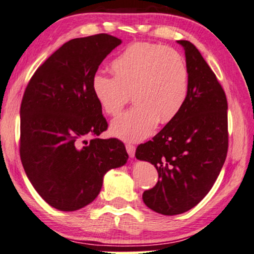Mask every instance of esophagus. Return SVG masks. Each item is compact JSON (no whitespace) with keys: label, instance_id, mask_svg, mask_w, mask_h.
I'll use <instances>...</instances> for the list:
<instances>
[{"label":"esophagus","instance_id":"esophagus-1","mask_svg":"<svg viewBox=\"0 0 254 254\" xmlns=\"http://www.w3.org/2000/svg\"><path fill=\"white\" fill-rule=\"evenodd\" d=\"M126 148H127V152L128 156H130V158H133V156H134V153H135V147H134V145H132V144H127V145H126Z\"/></svg>","mask_w":254,"mask_h":254}]
</instances>
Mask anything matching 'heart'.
Returning a JSON list of instances; mask_svg holds the SVG:
<instances>
[{"instance_id": "1", "label": "heart", "mask_w": 254, "mask_h": 254, "mask_svg": "<svg viewBox=\"0 0 254 254\" xmlns=\"http://www.w3.org/2000/svg\"><path fill=\"white\" fill-rule=\"evenodd\" d=\"M114 77L95 73L93 95L101 109L116 116L128 98L134 106L113 121L112 133L124 140L147 138L160 122L177 117L189 95L188 64L180 52L152 42H135L110 63Z\"/></svg>"}]
</instances>
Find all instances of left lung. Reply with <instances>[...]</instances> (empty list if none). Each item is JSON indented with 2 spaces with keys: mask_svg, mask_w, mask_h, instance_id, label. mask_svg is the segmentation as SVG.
<instances>
[{
  "mask_svg": "<svg viewBox=\"0 0 254 254\" xmlns=\"http://www.w3.org/2000/svg\"><path fill=\"white\" fill-rule=\"evenodd\" d=\"M177 42L184 47L190 74L187 102L177 117L135 149V158L151 162L159 175L142 200L163 215L198 205L215 183L228 153L226 93L195 46Z\"/></svg>",
  "mask_w": 254,
  "mask_h": 254,
  "instance_id": "8db88e82",
  "label": "left lung"
}]
</instances>
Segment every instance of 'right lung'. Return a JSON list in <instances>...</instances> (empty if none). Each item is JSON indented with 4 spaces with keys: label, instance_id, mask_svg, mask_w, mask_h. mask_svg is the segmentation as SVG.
<instances>
[{
    "label": "right lung",
    "instance_id": "obj_1",
    "mask_svg": "<svg viewBox=\"0 0 254 254\" xmlns=\"http://www.w3.org/2000/svg\"><path fill=\"white\" fill-rule=\"evenodd\" d=\"M121 39L100 33L67 41L38 67L20 105L19 153L40 197L72 212L91 203L103 176L126 164V146L100 139L108 123L92 92V78Z\"/></svg>",
    "mask_w": 254,
    "mask_h": 254
}]
</instances>
